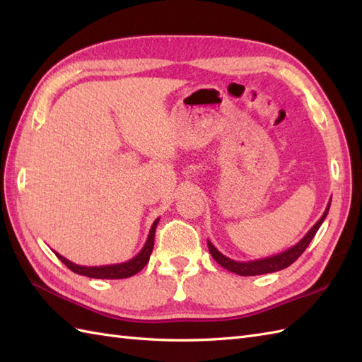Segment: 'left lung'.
Returning a JSON list of instances; mask_svg holds the SVG:
<instances>
[{"label": "left lung", "mask_w": 362, "mask_h": 362, "mask_svg": "<svg viewBox=\"0 0 362 362\" xmlns=\"http://www.w3.org/2000/svg\"><path fill=\"white\" fill-rule=\"evenodd\" d=\"M329 204L332 201L328 202L327 209L322 214V218L316 222L311 227V230L308 233H306L302 240H300L296 245H292L288 250H284L281 253H276L274 257H267V258H261V259H253V261H235L232 258H228L226 255H222V253L214 247L211 244V241H206L209 244V250L211 253V257L216 259V263L221 264L222 267H226L227 271L238 274V275H243V276H250V275H261V274H271V272H276V271H281V269L291 266L294 261L302 255L305 252V249L308 247L311 240L314 238V235L317 233L319 227L322 226V222L325 221L328 210H329Z\"/></svg>", "instance_id": "left-lung-1"}]
</instances>
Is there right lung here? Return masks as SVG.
<instances>
[{
    "mask_svg": "<svg viewBox=\"0 0 362 362\" xmlns=\"http://www.w3.org/2000/svg\"><path fill=\"white\" fill-rule=\"evenodd\" d=\"M158 221H160L158 218L153 221V224L149 230L148 240H146L140 253H136L132 259L124 261V263L105 264V266H79V264L73 263V261L66 259L65 257L60 255V253H57V252H54V253H56L57 258L62 261V263L68 269H71L73 272L79 274V275H86V276H90V279H103V280L127 279V276H132V275L140 272L141 269L148 264L149 257H151L152 249H153V236H156V228H157Z\"/></svg>",
    "mask_w": 362,
    "mask_h": 362,
    "instance_id": "1",
    "label": "right lung"
}]
</instances>
